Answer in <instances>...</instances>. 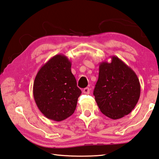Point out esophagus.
<instances>
[{
  "instance_id": "34e87169",
  "label": "esophagus",
  "mask_w": 159,
  "mask_h": 159,
  "mask_svg": "<svg viewBox=\"0 0 159 159\" xmlns=\"http://www.w3.org/2000/svg\"><path fill=\"white\" fill-rule=\"evenodd\" d=\"M83 93L86 94H88L89 93V89L88 88H85L83 89Z\"/></svg>"
}]
</instances>
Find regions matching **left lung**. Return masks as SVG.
<instances>
[{"label": "left lung", "mask_w": 159, "mask_h": 159, "mask_svg": "<svg viewBox=\"0 0 159 159\" xmlns=\"http://www.w3.org/2000/svg\"><path fill=\"white\" fill-rule=\"evenodd\" d=\"M99 64V79L94 89L101 112L112 120L129 114L139 100L140 84L136 74L117 56Z\"/></svg>", "instance_id": "left-lung-1"}]
</instances>
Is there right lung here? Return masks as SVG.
<instances>
[{
	"label": "right lung",
	"mask_w": 159,
	"mask_h": 159,
	"mask_svg": "<svg viewBox=\"0 0 159 159\" xmlns=\"http://www.w3.org/2000/svg\"><path fill=\"white\" fill-rule=\"evenodd\" d=\"M71 62L56 55L39 69L33 83L37 106L48 119L60 122L74 113L81 90L71 71Z\"/></svg>",
	"instance_id": "add662e5"
}]
</instances>
